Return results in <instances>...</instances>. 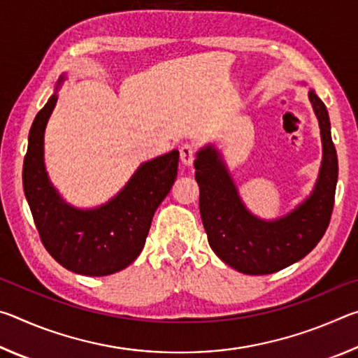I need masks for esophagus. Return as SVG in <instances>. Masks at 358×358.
<instances>
[{
    "instance_id": "34e87169",
    "label": "esophagus",
    "mask_w": 358,
    "mask_h": 358,
    "mask_svg": "<svg viewBox=\"0 0 358 358\" xmlns=\"http://www.w3.org/2000/svg\"><path fill=\"white\" fill-rule=\"evenodd\" d=\"M180 159L185 166H187V167L192 166L194 159H196V147L189 143H185L183 147L180 148Z\"/></svg>"
}]
</instances>
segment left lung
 Masks as SVG:
<instances>
[{
    "label": "left lung",
    "mask_w": 358,
    "mask_h": 358,
    "mask_svg": "<svg viewBox=\"0 0 358 358\" xmlns=\"http://www.w3.org/2000/svg\"><path fill=\"white\" fill-rule=\"evenodd\" d=\"M308 98L322 141L319 175L310 196L276 220H262L246 208L221 151L213 143L197 151L194 167L208 243L224 264L240 273L270 275L299 262L313 251L329 227L335 203L338 156L325 104L313 88Z\"/></svg>",
    "instance_id": "left-lung-1"
}]
</instances>
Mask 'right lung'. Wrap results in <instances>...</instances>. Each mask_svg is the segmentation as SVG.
Wrapping results in <instances>:
<instances>
[{"mask_svg": "<svg viewBox=\"0 0 358 358\" xmlns=\"http://www.w3.org/2000/svg\"><path fill=\"white\" fill-rule=\"evenodd\" d=\"M66 78L41 108L28 136L23 191L42 243L59 265L85 276H107L126 268L142 252L156 208L171 191L178 150L142 162L120 192L93 208L68 203L48 178L44 134Z\"/></svg>", "mask_w": 358, "mask_h": 358, "instance_id": "right-lung-1", "label": "right lung"}]
</instances>
